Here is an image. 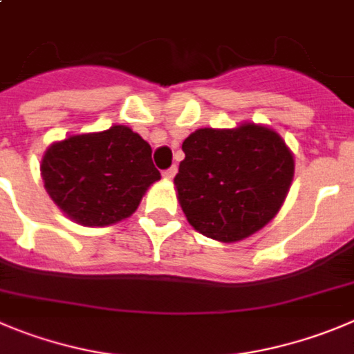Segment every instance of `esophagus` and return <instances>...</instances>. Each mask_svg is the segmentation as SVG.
Wrapping results in <instances>:
<instances>
[{
  "label": "esophagus",
  "mask_w": 354,
  "mask_h": 354,
  "mask_svg": "<svg viewBox=\"0 0 354 354\" xmlns=\"http://www.w3.org/2000/svg\"><path fill=\"white\" fill-rule=\"evenodd\" d=\"M176 166H173V167H169V169H166L164 171V173H162V176H164V180H173L174 178V174H176Z\"/></svg>",
  "instance_id": "1"
}]
</instances>
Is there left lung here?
<instances>
[{"label": "left lung", "instance_id": "8db88e82", "mask_svg": "<svg viewBox=\"0 0 354 354\" xmlns=\"http://www.w3.org/2000/svg\"><path fill=\"white\" fill-rule=\"evenodd\" d=\"M181 148L185 158L174 178L178 201L203 236L236 243L281 209L295 162L276 131L257 124L197 129Z\"/></svg>", "mask_w": 354, "mask_h": 354}]
</instances>
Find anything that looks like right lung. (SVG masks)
Listing matches in <instances>:
<instances>
[{"label":"right lung","mask_w":354,"mask_h":354,"mask_svg":"<svg viewBox=\"0 0 354 354\" xmlns=\"http://www.w3.org/2000/svg\"><path fill=\"white\" fill-rule=\"evenodd\" d=\"M39 171L59 209L85 227H106L131 216L148 187L160 180L150 145L125 125L54 143Z\"/></svg>","instance_id":"right-lung-1"}]
</instances>
